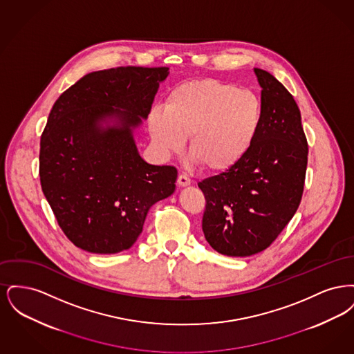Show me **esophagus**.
I'll use <instances>...</instances> for the list:
<instances>
[{"instance_id": "34e87169", "label": "esophagus", "mask_w": 354, "mask_h": 354, "mask_svg": "<svg viewBox=\"0 0 354 354\" xmlns=\"http://www.w3.org/2000/svg\"><path fill=\"white\" fill-rule=\"evenodd\" d=\"M178 185H182V187L189 185H191V179L188 178L187 174H180V175L178 176Z\"/></svg>"}]
</instances>
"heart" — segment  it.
<instances>
[{
    "label": "heart",
    "mask_w": 354,
    "mask_h": 354,
    "mask_svg": "<svg viewBox=\"0 0 354 354\" xmlns=\"http://www.w3.org/2000/svg\"><path fill=\"white\" fill-rule=\"evenodd\" d=\"M261 119V100L251 90L202 80L175 86L165 109H152L149 127L162 153L180 151L189 136V155L203 169L221 172L251 151Z\"/></svg>",
    "instance_id": "b5f03b06"
}]
</instances>
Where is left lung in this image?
Listing matches in <instances>:
<instances>
[{"label": "left lung", "instance_id": "1", "mask_svg": "<svg viewBox=\"0 0 354 354\" xmlns=\"http://www.w3.org/2000/svg\"><path fill=\"white\" fill-rule=\"evenodd\" d=\"M254 74L263 119L251 151L235 167L198 183L205 198V240L235 257L267 250L281 234L301 202L308 165L297 103L268 71Z\"/></svg>", "mask_w": 354, "mask_h": 354}]
</instances>
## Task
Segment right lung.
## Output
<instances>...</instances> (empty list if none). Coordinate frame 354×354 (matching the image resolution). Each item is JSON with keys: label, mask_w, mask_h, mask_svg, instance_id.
<instances>
[{"label": "right lung", "mask_w": 354, "mask_h": 354, "mask_svg": "<svg viewBox=\"0 0 354 354\" xmlns=\"http://www.w3.org/2000/svg\"><path fill=\"white\" fill-rule=\"evenodd\" d=\"M167 75L169 68L100 70L54 103L41 135L39 180L75 247L91 253L129 250L149 209L175 191L178 169L145 162L133 136ZM109 118L115 126L103 128Z\"/></svg>", "instance_id": "right-lung-1"}]
</instances>
